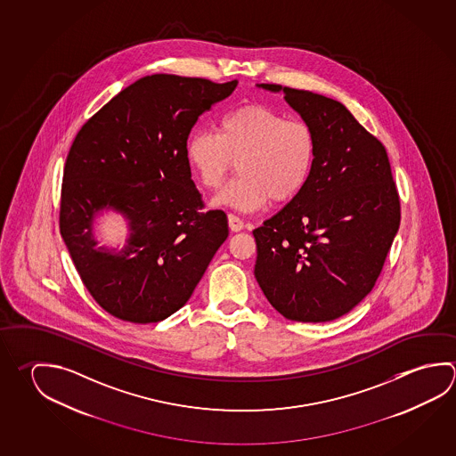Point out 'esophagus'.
Returning <instances> with one entry per match:
<instances>
[{"label":"esophagus","instance_id":"esophagus-1","mask_svg":"<svg viewBox=\"0 0 456 456\" xmlns=\"http://www.w3.org/2000/svg\"><path fill=\"white\" fill-rule=\"evenodd\" d=\"M229 227L232 232H240L243 229V221L235 215H229Z\"/></svg>","mask_w":456,"mask_h":456}]
</instances>
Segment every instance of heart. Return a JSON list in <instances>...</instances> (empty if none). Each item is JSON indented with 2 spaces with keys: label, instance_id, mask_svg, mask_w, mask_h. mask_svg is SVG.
<instances>
[{
  "label": "heart",
  "instance_id": "obj_1",
  "mask_svg": "<svg viewBox=\"0 0 456 456\" xmlns=\"http://www.w3.org/2000/svg\"><path fill=\"white\" fill-rule=\"evenodd\" d=\"M185 159L209 191L223 185L237 161L239 176L213 199V207L248 213L303 192L315 161V137L304 121L251 102L225 113L217 131H193Z\"/></svg>",
  "mask_w": 456,
  "mask_h": 456
}]
</instances>
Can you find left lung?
Here are the masks:
<instances>
[{"mask_svg": "<svg viewBox=\"0 0 456 456\" xmlns=\"http://www.w3.org/2000/svg\"><path fill=\"white\" fill-rule=\"evenodd\" d=\"M315 137L303 192L253 231L255 277L285 319L330 322L375 287L399 231L400 201L384 145L335 99L280 85Z\"/></svg>", "mask_w": 456, "mask_h": 456, "instance_id": "1", "label": "left lung"}]
</instances>
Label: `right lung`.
Here are the masks:
<instances>
[{
	"instance_id": "add662e5",
	"label": "right lung",
	"mask_w": 456,
	"mask_h": 456,
	"mask_svg": "<svg viewBox=\"0 0 456 456\" xmlns=\"http://www.w3.org/2000/svg\"><path fill=\"white\" fill-rule=\"evenodd\" d=\"M239 81L151 75L89 118L64 168L61 235L96 303L117 319L153 323L179 311L229 235L224 211L200 213L185 144L201 113ZM123 216L121 248H101L95 225Z\"/></svg>"
}]
</instances>
